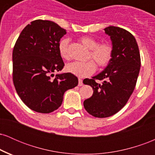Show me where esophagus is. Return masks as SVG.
Wrapping results in <instances>:
<instances>
[{"label": "esophagus", "mask_w": 155, "mask_h": 155, "mask_svg": "<svg viewBox=\"0 0 155 155\" xmlns=\"http://www.w3.org/2000/svg\"><path fill=\"white\" fill-rule=\"evenodd\" d=\"M78 85H79V87L82 86V85H83V81H82V79H80V78L79 79V84H78Z\"/></svg>", "instance_id": "1"}]
</instances>
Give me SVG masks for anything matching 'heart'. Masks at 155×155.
Wrapping results in <instances>:
<instances>
[{
	"instance_id": "1",
	"label": "heart",
	"mask_w": 155,
	"mask_h": 155,
	"mask_svg": "<svg viewBox=\"0 0 155 155\" xmlns=\"http://www.w3.org/2000/svg\"><path fill=\"white\" fill-rule=\"evenodd\" d=\"M79 41L85 47L90 49L87 59L90 60L84 63L75 61L67 64L65 69L68 72L79 77H86L95 71V62L101 68L106 67L109 64L113 54V48L111 44L107 42L98 44L95 38L90 36H82ZM68 47L69 39H61L58 44V49L60 54L64 59L68 60L70 58Z\"/></svg>"
}]
</instances>
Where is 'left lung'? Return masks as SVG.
I'll return each mask as SVG.
<instances>
[{
    "label": "left lung",
    "instance_id": "1",
    "mask_svg": "<svg viewBox=\"0 0 155 155\" xmlns=\"http://www.w3.org/2000/svg\"><path fill=\"white\" fill-rule=\"evenodd\" d=\"M104 31L112 41L111 61L100 74L83 81L94 91L92 97L84 101V107L90 114L98 118L111 117L125 106L136 87L140 67L135 37L119 27L109 26ZM97 80L103 83H97Z\"/></svg>",
    "mask_w": 155,
    "mask_h": 155
}]
</instances>
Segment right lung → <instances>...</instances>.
I'll use <instances>...</instances> for the list:
<instances>
[{
  "label": "right lung",
  "mask_w": 155,
  "mask_h": 155,
  "mask_svg": "<svg viewBox=\"0 0 155 155\" xmlns=\"http://www.w3.org/2000/svg\"><path fill=\"white\" fill-rule=\"evenodd\" d=\"M65 29L49 20L36 19L28 24L16 41L12 53V78L22 102L33 111L48 114L61 106L63 95L78 85L71 73L57 74L65 64L58 44Z\"/></svg>",
  "instance_id": "add662e5"
}]
</instances>
